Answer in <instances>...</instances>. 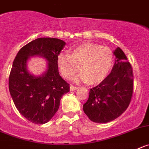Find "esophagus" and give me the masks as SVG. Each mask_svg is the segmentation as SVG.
Masks as SVG:
<instances>
[{
  "label": "esophagus",
  "mask_w": 149,
  "mask_h": 149,
  "mask_svg": "<svg viewBox=\"0 0 149 149\" xmlns=\"http://www.w3.org/2000/svg\"><path fill=\"white\" fill-rule=\"evenodd\" d=\"M78 88V87H76V86H70V91H75Z\"/></svg>",
  "instance_id": "34e87169"
}]
</instances>
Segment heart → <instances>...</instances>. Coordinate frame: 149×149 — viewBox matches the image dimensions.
<instances>
[{
    "label": "heart",
    "instance_id": "obj_1",
    "mask_svg": "<svg viewBox=\"0 0 149 149\" xmlns=\"http://www.w3.org/2000/svg\"><path fill=\"white\" fill-rule=\"evenodd\" d=\"M113 62L109 48L91 43L76 46L71 50V54L61 53L57 59L60 72L65 78H73L80 69L82 72L77 80L88 81L91 84L103 81L111 72Z\"/></svg>",
    "mask_w": 149,
    "mask_h": 149
}]
</instances>
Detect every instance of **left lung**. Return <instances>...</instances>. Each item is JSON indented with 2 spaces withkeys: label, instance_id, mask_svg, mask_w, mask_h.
Wrapping results in <instances>:
<instances>
[{
  "label": "left lung",
  "instance_id": "8db88e82",
  "mask_svg": "<svg viewBox=\"0 0 149 149\" xmlns=\"http://www.w3.org/2000/svg\"><path fill=\"white\" fill-rule=\"evenodd\" d=\"M115 63L111 73L99 85L91 88L84 111L95 123H106L126 110L133 94V72L120 48L114 52Z\"/></svg>",
  "mask_w": 149,
  "mask_h": 149
}]
</instances>
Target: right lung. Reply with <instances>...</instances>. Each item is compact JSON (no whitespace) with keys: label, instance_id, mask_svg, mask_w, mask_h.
<instances>
[{"label":"right lung","instance_id":"1","mask_svg":"<svg viewBox=\"0 0 149 149\" xmlns=\"http://www.w3.org/2000/svg\"><path fill=\"white\" fill-rule=\"evenodd\" d=\"M65 43L58 38H40L22 47L16 55L9 78V88L19 112L30 122L44 124L58 111L69 84L61 77L58 56ZM38 56L47 60L46 72L35 76L27 70V62Z\"/></svg>","mask_w":149,"mask_h":149}]
</instances>
